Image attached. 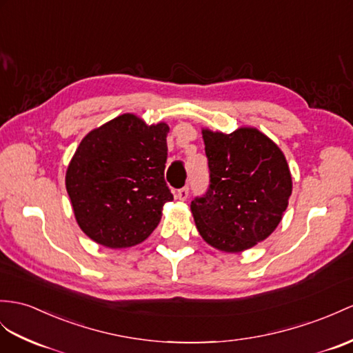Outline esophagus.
I'll use <instances>...</instances> for the list:
<instances>
[{"mask_svg":"<svg viewBox=\"0 0 353 353\" xmlns=\"http://www.w3.org/2000/svg\"><path fill=\"white\" fill-rule=\"evenodd\" d=\"M176 199H179V201H187V197H188V187L185 185V187H183V188H179V190L176 192Z\"/></svg>","mask_w":353,"mask_h":353,"instance_id":"34e87169","label":"esophagus"}]
</instances>
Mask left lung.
<instances>
[{"label":"left lung","mask_w":353,"mask_h":353,"mask_svg":"<svg viewBox=\"0 0 353 353\" xmlns=\"http://www.w3.org/2000/svg\"><path fill=\"white\" fill-rule=\"evenodd\" d=\"M210 187L192 201L196 228L217 250L239 253L268 238L286 211L292 176L285 154L253 127L203 128Z\"/></svg>","instance_id":"obj_1"}]
</instances>
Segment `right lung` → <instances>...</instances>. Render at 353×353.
<instances>
[{
  "label": "right lung",
  "mask_w": 353,
  "mask_h": 353,
  "mask_svg": "<svg viewBox=\"0 0 353 353\" xmlns=\"http://www.w3.org/2000/svg\"><path fill=\"white\" fill-rule=\"evenodd\" d=\"M165 123L147 125L133 114L94 128L67 168L65 188L77 225L92 241L127 248L145 241L174 201L165 181Z\"/></svg>",
  "instance_id": "1"
}]
</instances>
